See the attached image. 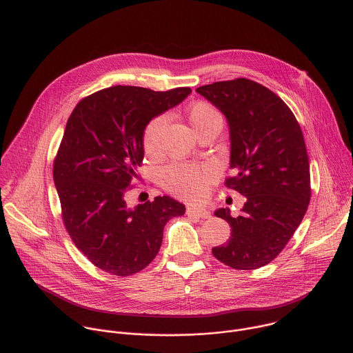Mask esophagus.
<instances>
[{
    "label": "esophagus",
    "instance_id": "obj_1",
    "mask_svg": "<svg viewBox=\"0 0 353 353\" xmlns=\"http://www.w3.org/2000/svg\"><path fill=\"white\" fill-rule=\"evenodd\" d=\"M187 214L191 217H201V219L210 217V212L203 206H190L187 208Z\"/></svg>",
    "mask_w": 353,
    "mask_h": 353
}]
</instances>
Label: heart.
<instances>
[{"label": "heart", "mask_w": 353, "mask_h": 353, "mask_svg": "<svg viewBox=\"0 0 353 353\" xmlns=\"http://www.w3.org/2000/svg\"><path fill=\"white\" fill-rule=\"evenodd\" d=\"M187 118L192 129L198 133L212 123H221L220 112L208 101H195L187 110ZM166 125L165 115L152 118L143 134V147L148 157H158L162 152V139ZM217 170L213 165H185L172 163L162 172L163 187L179 198L196 201L201 199L214 181Z\"/></svg>", "instance_id": "1"}]
</instances>
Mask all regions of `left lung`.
Instances as JSON below:
<instances>
[{"instance_id":"1","label":"left lung","mask_w":353,"mask_h":353,"mask_svg":"<svg viewBox=\"0 0 353 353\" xmlns=\"http://www.w3.org/2000/svg\"><path fill=\"white\" fill-rule=\"evenodd\" d=\"M227 118L234 177L225 185L246 196L242 214L228 208L214 216L231 227V238L213 256L235 270H257L288 245L308 209L311 176L301 128L288 104L268 88L246 79L199 86Z\"/></svg>"}]
</instances>
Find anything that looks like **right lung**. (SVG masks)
I'll list each match as a JSON object with an SVG mask.
<instances>
[{"mask_svg":"<svg viewBox=\"0 0 353 353\" xmlns=\"http://www.w3.org/2000/svg\"><path fill=\"white\" fill-rule=\"evenodd\" d=\"M190 93L117 85L82 99L67 121L53 162L63 223L74 245L108 274L129 276L145 268L159 252L166 223L185 213L166 195L128 208L125 194L139 177L147 123Z\"/></svg>","mask_w":353,"mask_h":353,"instance_id":"add662e5","label":"right lung"}]
</instances>
